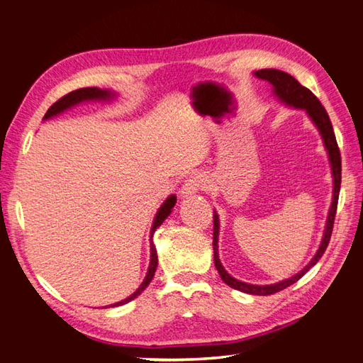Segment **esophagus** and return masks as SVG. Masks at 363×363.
Instances as JSON below:
<instances>
[{"mask_svg": "<svg viewBox=\"0 0 363 363\" xmlns=\"http://www.w3.org/2000/svg\"><path fill=\"white\" fill-rule=\"evenodd\" d=\"M204 187H206L204 177L201 174H191V176L187 177L186 181H184L179 194H181L182 198H187V196L195 195L198 190H201Z\"/></svg>", "mask_w": 363, "mask_h": 363, "instance_id": "34e87169", "label": "esophagus"}]
</instances>
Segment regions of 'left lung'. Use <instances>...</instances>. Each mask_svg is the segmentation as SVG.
I'll use <instances>...</instances> for the list:
<instances>
[{
    "label": "left lung",
    "instance_id": "1",
    "mask_svg": "<svg viewBox=\"0 0 363 363\" xmlns=\"http://www.w3.org/2000/svg\"><path fill=\"white\" fill-rule=\"evenodd\" d=\"M253 75L272 84V94L277 97V101H280L283 105L291 106V108L303 110L305 113H307V116L310 118L311 123L315 124L319 135H321L324 147H325V151H328L330 172H332V182H333L332 203L329 208L328 220H325V228L323 233L321 244H319V248L316 250L315 257L311 258V261L302 269L301 272H297L296 275L289 277V279H286V280H281L279 283H272V285H252V283H245V281L234 279V277H231L228 272L225 271V267L222 266V262H220V258H218L220 220H218V214L214 211V239H212V245H214V264H216V269L218 271L220 277H222V280L228 286L238 289V291H242V293L255 294V296H269V294L279 293V291L291 286L293 283L299 280L305 272H308L310 267H313L316 262L321 259V257L325 252V248H328L332 228H333V220H335V214H337L340 184H342V157H340V149L337 145L335 133H333L330 118L313 92L305 86H302V84L297 82L294 77H291L289 74L283 72V70L261 69V70H257V72H253Z\"/></svg>",
    "mask_w": 363,
    "mask_h": 363
}]
</instances>
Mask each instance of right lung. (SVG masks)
<instances>
[{"mask_svg":"<svg viewBox=\"0 0 363 363\" xmlns=\"http://www.w3.org/2000/svg\"><path fill=\"white\" fill-rule=\"evenodd\" d=\"M116 97V92H113L110 89H99V88H82V89H75L72 92H69L64 97H61L58 102H55L50 108L47 110L44 119H50V118H55L61 115L69 108H72V106L82 104V102H92V101H97V102H108L113 101V99ZM176 204V195H169L163 204L159 208L157 214L154 217V222H152V228H151V261H149V267H147V274L145 277V280L141 285L138 286V289L135 291L133 294H130L127 299L116 302L113 305H108V307H119V305H124L127 302L133 301L135 297H138L143 291L146 289V286L151 283V280L154 279V274H155V269H157V250H155L154 242H152V236H154V231L159 228V226L165 222V218L172 214V211Z\"/></svg>","mask_w":363,"mask_h":363,"instance_id":"1","label":"right lung"}]
</instances>
